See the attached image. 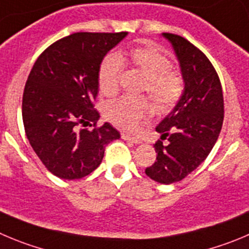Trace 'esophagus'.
Returning a JSON list of instances; mask_svg holds the SVG:
<instances>
[{"label":"esophagus","instance_id":"esophagus-1","mask_svg":"<svg viewBox=\"0 0 249 249\" xmlns=\"http://www.w3.org/2000/svg\"><path fill=\"white\" fill-rule=\"evenodd\" d=\"M122 138L124 139V140H126V141H130V142H132V143H136V145H138V143H141V142H142V141H141L140 139H138V138H134V136L126 135V134H122Z\"/></svg>","mask_w":249,"mask_h":249}]
</instances>
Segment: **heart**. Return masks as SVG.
Returning a JSON list of instances; mask_svg holds the SVG:
<instances>
[{
    "instance_id": "obj_1",
    "label": "heart",
    "mask_w": 249,
    "mask_h": 249,
    "mask_svg": "<svg viewBox=\"0 0 249 249\" xmlns=\"http://www.w3.org/2000/svg\"><path fill=\"white\" fill-rule=\"evenodd\" d=\"M123 66L136 70L145 77L143 89L159 109H168L179 101L183 92L182 76L155 44L135 46L126 54L107 55L98 70V86L103 94L113 96L118 92ZM150 113V103L141 97H123L106 108L107 118L124 130H134Z\"/></svg>"
}]
</instances>
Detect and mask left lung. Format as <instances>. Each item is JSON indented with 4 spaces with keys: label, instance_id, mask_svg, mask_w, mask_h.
Wrapping results in <instances>:
<instances>
[{
    "label": "left lung",
    "instance_id": "1",
    "mask_svg": "<svg viewBox=\"0 0 249 249\" xmlns=\"http://www.w3.org/2000/svg\"><path fill=\"white\" fill-rule=\"evenodd\" d=\"M179 62L184 89L171 113L156 126V162L145 169L162 184L179 182L209 156L224 122V96L219 76L208 57L187 39L162 33Z\"/></svg>",
    "mask_w": 249,
    "mask_h": 249
}]
</instances>
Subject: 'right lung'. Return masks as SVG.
Returning a JSON list of instances; mask_svg holds the SVG:
<instances>
[{"label":"right lung","mask_w":249,"mask_h":249,"mask_svg":"<svg viewBox=\"0 0 249 249\" xmlns=\"http://www.w3.org/2000/svg\"><path fill=\"white\" fill-rule=\"evenodd\" d=\"M122 33H75L49 46L28 76L23 93L25 135L49 172L61 179H80L98 168L106 146L120 134L97 122L93 101L98 94V70L104 56L125 36Z\"/></svg>","instance_id":"add662e5"}]
</instances>
